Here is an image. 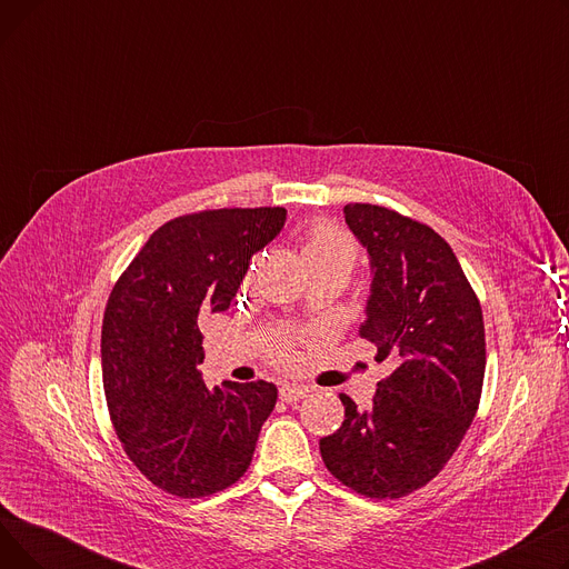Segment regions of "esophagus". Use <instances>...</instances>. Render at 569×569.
Returning <instances> with one entry per match:
<instances>
[{
    "mask_svg": "<svg viewBox=\"0 0 569 569\" xmlns=\"http://www.w3.org/2000/svg\"><path fill=\"white\" fill-rule=\"evenodd\" d=\"M307 387H300V385H283L281 390H279V399L283 401V403H297L300 399H305L307 397Z\"/></svg>",
    "mask_w": 569,
    "mask_h": 569,
    "instance_id": "esophagus-1",
    "label": "esophagus"
}]
</instances>
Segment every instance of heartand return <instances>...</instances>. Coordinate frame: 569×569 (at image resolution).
I'll return each instance as SVG.
<instances>
[{
  "label": "heart",
  "mask_w": 569,
  "mask_h": 569,
  "mask_svg": "<svg viewBox=\"0 0 569 569\" xmlns=\"http://www.w3.org/2000/svg\"><path fill=\"white\" fill-rule=\"evenodd\" d=\"M302 260L307 264V272H332L348 281L355 272L357 260H360V251H357L352 234L339 223L313 221L302 234ZM269 355L281 365L292 360L290 337L286 332H272Z\"/></svg>",
  "instance_id": "obj_1"
}]
</instances>
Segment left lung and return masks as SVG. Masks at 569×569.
Masks as SVG:
<instances>
[{"label":"left lung","instance_id":"8db88e82","mask_svg":"<svg viewBox=\"0 0 569 569\" xmlns=\"http://www.w3.org/2000/svg\"><path fill=\"white\" fill-rule=\"evenodd\" d=\"M346 223L371 256L360 335L395 362L369 410L339 395L343 425L320 440L337 480L367 498H403L452 459L480 406L487 339L480 300L445 239L422 221L348 202Z\"/></svg>","mask_w":569,"mask_h":569}]
</instances>
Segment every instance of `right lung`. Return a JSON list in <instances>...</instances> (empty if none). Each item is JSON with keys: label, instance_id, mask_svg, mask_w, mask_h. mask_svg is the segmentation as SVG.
I'll return each mask as SVG.
<instances>
[{"label": "right lung", "instance_id": "add662e5", "mask_svg": "<svg viewBox=\"0 0 569 569\" xmlns=\"http://www.w3.org/2000/svg\"><path fill=\"white\" fill-rule=\"evenodd\" d=\"M283 207H221L170 219L112 286L101 327L103 392L131 463L177 498L228 489L274 410L272 382L207 387L198 318L226 311Z\"/></svg>", "mask_w": 569, "mask_h": 569}]
</instances>
